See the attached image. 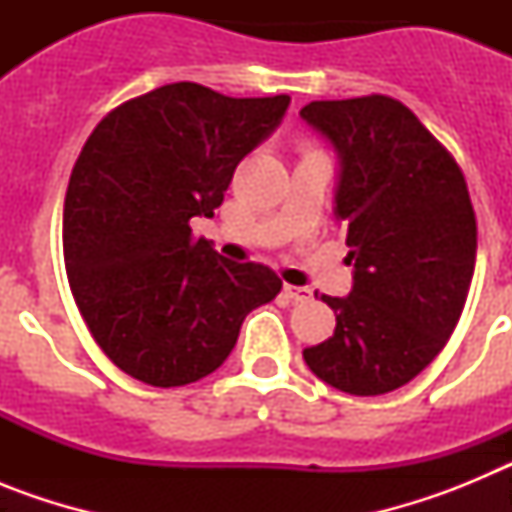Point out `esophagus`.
<instances>
[{
    "label": "esophagus",
    "instance_id": "esophagus-1",
    "mask_svg": "<svg viewBox=\"0 0 512 512\" xmlns=\"http://www.w3.org/2000/svg\"><path fill=\"white\" fill-rule=\"evenodd\" d=\"M284 295H287L292 302H307V300H310L312 292L307 287H295V284H284Z\"/></svg>",
    "mask_w": 512,
    "mask_h": 512
}]
</instances>
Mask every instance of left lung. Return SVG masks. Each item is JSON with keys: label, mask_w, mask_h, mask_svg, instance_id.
<instances>
[{"label": "left lung", "mask_w": 512, "mask_h": 512, "mask_svg": "<svg viewBox=\"0 0 512 512\" xmlns=\"http://www.w3.org/2000/svg\"><path fill=\"white\" fill-rule=\"evenodd\" d=\"M302 120L338 156L333 215L354 284L320 300L328 341L302 359L348 395H384L418 377L454 333L477 259V220L451 153L402 102L382 94L310 102Z\"/></svg>", "instance_id": "1"}]
</instances>
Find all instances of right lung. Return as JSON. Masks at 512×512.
I'll use <instances>...</instances> for the list:
<instances>
[{
    "instance_id": "right-lung-1",
    "label": "right lung",
    "mask_w": 512,
    "mask_h": 512,
    "mask_svg": "<svg viewBox=\"0 0 512 512\" xmlns=\"http://www.w3.org/2000/svg\"><path fill=\"white\" fill-rule=\"evenodd\" d=\"M279 97L235 99L179 81L120 104L81 148L63 205V261L81 318L112 364L182 387L228 359L246 315L282 279L194 238L235 166L279 128Z\"/></svg>"
}]
</instances>
